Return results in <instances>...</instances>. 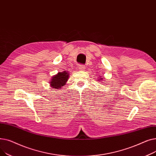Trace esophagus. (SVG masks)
I'll return each instance as SVG.
<instances>
[{
  "mask_svg": "<svg viewBox=\"0 0 156 156\" xmlns=\"http://www.w3.org/2000/svg\"><path fill=\"white\" fill-rule=\"evenodd\" d=\"M79 69H80V70H81V71H83V70L85 69V66H84L83 64H80V65H79Z\"/></svg>",
  "mask_w": 156,
  "mask_h": 156,
  "instance_id": "1",
  "label": "esophagus"
}]
</instances>
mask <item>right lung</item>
Listing matches in <instances>:
<instances>
[{
  "label": "right lung",
  "mask_w": 156,
  "mask_h": 156,
  "mask_svg": "<svg viewBox=\"0 0 156 156\" xmlns=\"http://www.w3.org/2000/svg\"><path fill=\"white\" fill-rule=\"evenodd\" d=\"M69 78V74L66 72H61L59 73L57 75L54 76L51 81V86L53 88L59 89L61 88V87L64 86Z\"/></svg>",
  "instance_id": "add662e5"
}]
</instances>
